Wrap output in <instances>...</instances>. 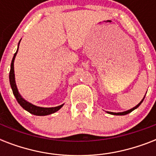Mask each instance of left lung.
<instances>
[{"label": "left lung", "instance_id": "8db88e82", "mask_svg": "<svg viewBox=\"0 0 156 156\" xmlns=\"http://www.w3.org/2000/svg\"><path fill=\"white\" fill-rule=\"evenodd\" d=\"M144 98H145V96L143 97V100H141L139 104H137L135 107H133V108L129 109V110H127V111H125V112H108V113H109V114H112V115H116V116H124V115H126V114H128V113H129V112H133L134 109H136L137 108H138V107L140 106V104L143 103V100H144Z\"/></svg>", "mask_w": 156, "mask_h": 156}]
</instances>
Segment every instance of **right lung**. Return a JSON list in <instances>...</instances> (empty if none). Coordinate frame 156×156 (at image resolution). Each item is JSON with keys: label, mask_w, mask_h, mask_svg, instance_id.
<instances>
[{"label": "right lung", "mask_w": 156, "mask_h": 156, "mask_svg": "<svg viewBox=\"0 0 156 156\" xmlns=\"http://www.w3.org/2000/svg\"><path fill=\"white\" fill-rule=\"evenodd\" d=\"M21 41V40H20ZM20 41L18 43V45L20 44ZM18 49L16 51V52L13 55V57L12 59V62H11V66H10V71H9V83H10V87L13 90V95L15 96L16 100L18 101V103L20 104L23 108H24L26 111L29 112L30 113L35 115V116H47V115H50L54 112H56L62 108L64 105L61 104L60 106L57 107H52V108H43V107H39L35 106L31 103L28 102L27 100L23 98V96L20 95V93L18 92V87L16 85L15 82V75H14V66H13V63H14V60H15L16 55L18 53Z\"/></svg>", "instance_id": "add662e5"}]
</instances>
